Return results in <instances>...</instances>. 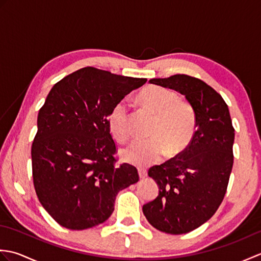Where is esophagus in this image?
<instances>
[{"label": "esophagus", "mask_w": 261, "mask_h": 261, "mask_svg": "<svg viewBox=\"0 0 261 261\" xmlns=\"http://www.w3.org/2000/svg\"><path fill=\"white\" fill-rule=\"evenodd\" d=\"M138 173H139L140 178H146V177H147V170L146 169L139 168V169H138Z\"/></svg>", "instance_id": "obj_1"}]
</instances>
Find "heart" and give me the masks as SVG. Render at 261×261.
Here are the masks:
<instances>
[{
    "mask_svg": "<svg viewBox=\"0 0 261 261\" xmlns=\"http://www.w3.org/2000/svg\"><path fill=\"white\" fill-rule=\"evenodd\" d=\"M139 98L145 107L156 114L149 139H134L121 149L126 163L147 166L159 162L166 151L174 157L190 145L195 131V113L190 104L178 99L173 91L160 86H148ZM111 134L123 140L130 132L129 104L121 99L111 110L108 118Z\"/></svg>",
    "mask_w": 261,
    "mask_h": 261,
    "instance_id": "b5f03b06",
    "label": "heart"
}]
</instances>
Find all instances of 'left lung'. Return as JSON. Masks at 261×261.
<instances>
[{
	"mask_svg": "<svg viewBox=\"0 0 261 261\" xmlns=\"http://www.w3.org/2000/svg\"><path fill=\"white\" fill-rule=\"evenodd\" d=\"M149 83L185 96L195 113L196 131L178 157L149 169L159 194L142 211L157 230L187 233L212 218L223 201L233 166L234 129L224 99L203 81L177 74Z\"/></svg>",
	"mask_w": 261,
	"mask_h": 261,
	"instance_id": "obj_1",
	"label": "left lung"
}]
</instances>
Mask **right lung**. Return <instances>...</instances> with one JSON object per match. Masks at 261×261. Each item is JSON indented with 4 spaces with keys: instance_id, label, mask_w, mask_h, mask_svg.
I'll list each match as a JSON object with an SVG mask.
<instances>
[{
    "instance_id": "right-lung-1",
    "label": "right lung",
    "mask_w": 261,
    "mask_h": 261,
    "mask_svg": "<svg viewBox=\"0 0 261 261\" xmlns=\"http://www.w3.org/2000/svg\"><path fill=\"white\" fill-rule=\"evenodd\" d=\"M146 82L85 67L49 92L31 147L32 176L43 208L64 228L85 230L105 222L118 193L139 180L135 166H115L108 118Z\"/></svg>"
}]
</instances>
